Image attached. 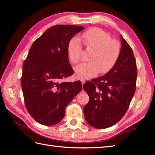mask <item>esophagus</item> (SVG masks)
<instances>
[{
	"label": "esophagus",
	"instance_id": "34e87169",
	"mask_svg": "<svg viewBox=\"0 0 155 155\" xmlns=\"http://www.w3.org/2000/svg\"><path fill=\"white\" fill-rule=\"evenodd\" d=\"M81 83H82V85H83L84 83H85V81L84 79H81Z\"/></svg>",
	"mask_w": 155,
	"mask_h": 155
}]
</instances>
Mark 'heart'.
Returning a JSON list of instances; mask_svg holds the SVG:
<instances>
[{
  "label": "heart",
  "mask_w": 155,
  "mask_h": 155,
  "mask_svg": "<svg viewBox=\"0 0 155 155\" xmlns=\"http://www.w3.org/2000/svg\"><path fill=\"white\" fill-rule=\"evenodd\" d=\"M86 47L93 50L90 62L81 64L74 68L75 74L80 78H91L99 73H106L117 63L120 54V45L107 32L98 28H93L82 35ZM82 45L79 38L72 37L67 45V54L73 64L81 60Z\"/></svg>",
  "instance_id": "obj_1"
}]
</instances>
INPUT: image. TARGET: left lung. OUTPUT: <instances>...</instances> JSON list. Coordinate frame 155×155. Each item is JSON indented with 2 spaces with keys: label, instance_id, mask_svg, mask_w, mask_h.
I'll return each mask as SVG.
<instances>
[{
  "label": "left lung",
  "instance_id": "left-lung-1",
  "mask_svg": "<svg viewBox=\"0 0 155 155\" xmlns=\"http://www.w3.org/2000/svg\"><path fill=\"white\" fill-rule=\"evenodd\" d=\"M120 54L111 70L85 83L89 101L84 107L87 123L97 128L116 124L129 107L136 91L137 68L132 48L120 35Z\"/></svg>",
  "mask_w": 155,
  "mask_h": 155
}]
</instances>
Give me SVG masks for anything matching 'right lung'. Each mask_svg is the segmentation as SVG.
<instances>
[{
	"mask_svg": "<svg viewBox=\"0 0 155 155\" xmlns=\"http://www.w3.org/2000/svg\"><path fill=\"white\" fill-rule=\"evenodd\" d=\"M84 28L68 25L49 28L33 42L24 61L21 87L25 106L40 124L51 126L61 121L66 107L82 90L79 81H59L74 73L67 45Z\"/></svg>",
	"mask_w": 155,
	"mask_h": 155,
	"instance_id": "right-lung-1",
	"label": "right lung"
}]
</instances>
